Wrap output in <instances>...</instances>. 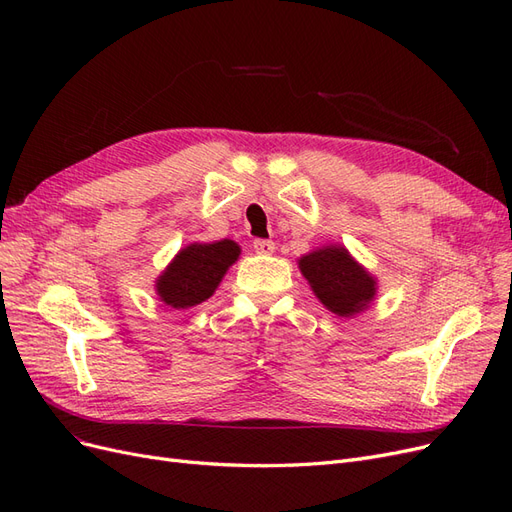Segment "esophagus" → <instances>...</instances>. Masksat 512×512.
Segmentation results:
<instances>
[{"label":"esophagus","instance_id":"34e87169","mask_svg":"<svg viewBox=\"0 0 512 512\" xmlns=\"http://www.w3.org/2000/svg\"><path fill=\"white\" fill-rule=\"evenodd\" d=\"M254 250H256V254L269 256V254H273V250H275V243L269 241V239H256V241H254Z\"/></svg>","mask_w":512,"mask_h":512}]
</instances>
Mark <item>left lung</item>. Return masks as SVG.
Listing matches in <instances>:
<instances>
[{
  "instance_id": "left-lung-1",
  "label": "left lung",
  "mask_w": 512,
  "mask_h": 512,
  "mask_svg": "<svg viewBox=\"0 0 512 512\" xmlns=\"http://www.w3.org/2000/svg\"><path fill=\"white\" fill-rule=\"evenodd\" d=\"M299 269L320 303L342 318L361 314L376 297V280L342 245H324L301 256Z\"/></svg>"
}]
</instances>
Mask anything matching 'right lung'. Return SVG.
Wrapping results in <instances>:
<instances>
[{"label": "right lung", "instance_id": "obj_1", "mask_svg": "<svg viewBox=\"0 0 512 512\" xmlns=\"http://www.w3.org/2000/svg\"><path fill=\"white\" fill-rule=\"evenodd\" d=\"M239 254L241 247L230 239L183 247L156 280L160 301L175 309H188L207 301Z\"/></svg>", "mask_w": 512, "mask_h": 512}]
</instances>
